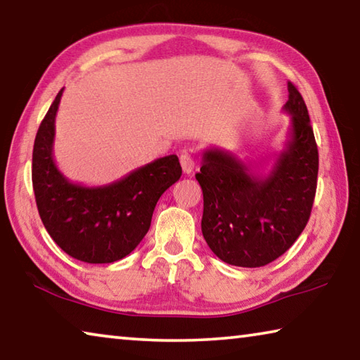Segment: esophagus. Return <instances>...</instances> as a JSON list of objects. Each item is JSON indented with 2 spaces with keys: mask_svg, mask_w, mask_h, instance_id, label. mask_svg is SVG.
<instances>
[{
  "mask_svg": "<svg viewBox=\"0 0 360 360\" xmlns=\"http://www.w3.org/2000/svg\"><path fill=\"white\" fill-rule=\"evenodd\" d=\"M179 162H181V167H182V172L186 174H191L195 168V160L193 157H191L188 154H182L179 157Z\"/></svg>",
  "mask_w": 360,
  "mask_h": 360,
  "instance_id": "34e87169",
  "label": "esophagus"
}]
</instances>
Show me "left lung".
<instances>
[{"instance_id":"8db88e82","label":"left lung","mask_w":360,"mask_h":360,"mask_svg":"<svg viewBox=\"0 0 360 360\" xmlns=\"http://www.w3.org/2000/svg\"><path fill=\"white\" fill-rule=\"evenodd\" d=\"M290 127L270 173L260 176L231 152L208 148L195 174L203 191L202 231L225 264L255 268L294 245L311 214L319 155L308 109L288 84Z\"/></svg>"}]
</instances>
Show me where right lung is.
I'll list each match as a JSON object with an SVG mask.
<instances>
[{
	"label": "right lung",
	"mask_w": 360,
	"mask_h": 360,
	"mask_svg": "<svg viewBox=\"0 0 360 360\" xmlns=\"http://www.w3.org/2000/svg\"><path fill=\"white\" fill-rule=\"evenodd\" d=\"M63 89L49 108L33 148V191L47 233L63 251L87 264H112L135 249L150 227L167 188L179 181L178 155H167L105 186L71 182L53 160L56 117Z\"/></svg>",
	"instance_id": "obj_1"
}]
</instances>
